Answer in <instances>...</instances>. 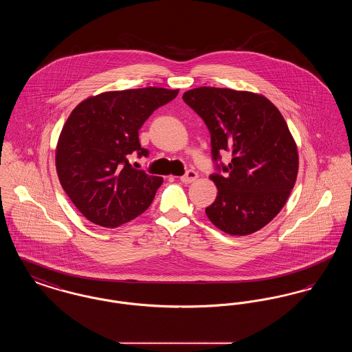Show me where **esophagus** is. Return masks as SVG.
<instances>
[{
  "label": "esophagus",
  "instance_id": "1",
  "mask_svg": "<svg viewBox=\"0 0 352 352\" xmlns=\"http://www.w3.org/2000/svg\"><path fill=\"white\" fill-rule=\"evenodd\" d=\"M197 178H198V173L194 171V170H188L184 175L181 177V181H182L184 184H191V182H194Z\"/></svg>",
  "mask_w": 352,
  "mask_h": 352
}]
</instances>
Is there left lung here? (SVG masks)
<instances>
[{
	"label": "left lung",
	"mask_w": 352,
	"mask_h": 352,
	"mask_svg": "<svg viewBox=\"0 0 352 352\" xmlns=\"http://www.w3.org/2000/svg\"><path fill=\"white\" fill-rule=\"evenodd\" d=\"M184 102L206 122L212 160L230 151L228 165L210 175L218 187L206 215L223 232L251 234L276 218L293 190L298 151L287 124L265 96L231 88L199 87L184 92Z\"/></svg>",
	"instance_id": "left-lung-1"
}]
</instances>
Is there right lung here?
I'll return each mask as SVG.
<instances>
[{
    "instance_id": "obj_1",
    "label": "right lung",
    "mask_w": 352,
    "mask_h": 352,
    "mask_svg": "<svg viewBox=\"0 0 352 352\" xmlns=\"http://www.w3.org/2000/svg\"><path fill=\"white\" fill-rule=\"evenodd\" d=\"M178 89L146 87L109 91L76 105L60 132L55 166L68 198L89 221L116 228L148 210L164 179L132 168L148 155L138 131Z\"/></svg>"
}]
</instances>
